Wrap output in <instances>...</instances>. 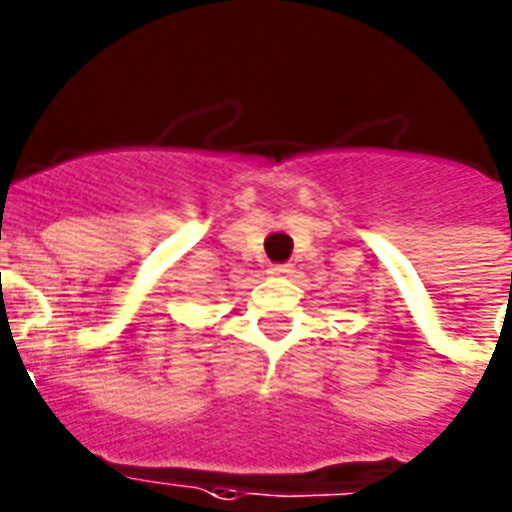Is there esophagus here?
Wrapping results in <instances>:
<instances>
[{
  "mask_svg": "<svg viewBox=\"0 0 512 512\" xmlns=\"http://www.w3.org/2000/svg\"><path fill=\"white\" fill-rule=\"evenodd\" d=\"M292 266H289V264H279V266H271V269H269V274L271 276H289V274H292Z\"/></svg>",
  "mask_w": 512,
  "mask_h": 512,
  "instance_id": "34e87169",
  "label": "esophagus"
}]
</instances>
